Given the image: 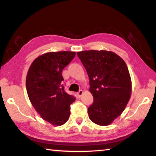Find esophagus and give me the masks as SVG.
Wrapping results in <instances>:
<instances>
[{"label": "esophagus", "instance_id": "34e87169", "mask_svg": "<svg viewBox=\"0 0 156 156\" xmlns=\"http://www.w3.org/2000/svg\"><path fill=\"white\" fill-rule=\"evenodd\" d=\"M83 94V90H80V91H79L78 92V93H77V95H78V96L79 97H80Z\"/></svg>", "mask_w": 156, "mask_h": 156}]
</instances>
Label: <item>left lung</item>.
Segmentation results:
<instances>
[{"label": "left lung", "mask_w": 156, "mask_h": 156, "mask_svg": "<svg viewBox=\"0 0 156 156\" xmlns=\"http://www.w3.org/2000/svg\"><path fill=\"white\" fill-rule=\"evenodd\" d=\"M89 78L94 102L89 117L100 126L112 124L125 110L131 97V79L125 62L114 52L89 50L77 53Z\"/></svg>", "instance_id": "1"}]
</instances>
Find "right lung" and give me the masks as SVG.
I'll list each match as a JSON object with an SVG mask.
<instances>
[{
  "label": "right lung",
  "mask_w": 156,
  "mask_h": 156,
  "mask_svg": "<svg viewBox=\"0 0 156 156\" xmlns=\"http://www.w3.org/2000/svg\"><path fill=\"white\" fill-rule=\"evenodd\" d=\"M75 51L48 52L34 60L26 77V89L34 109L47 122L60 126L68 120L70 105L76 98L61 84L62 72L75 57Z\"/></svg>",
  "instance_id": "right-lung-1"
}]
</instances>
